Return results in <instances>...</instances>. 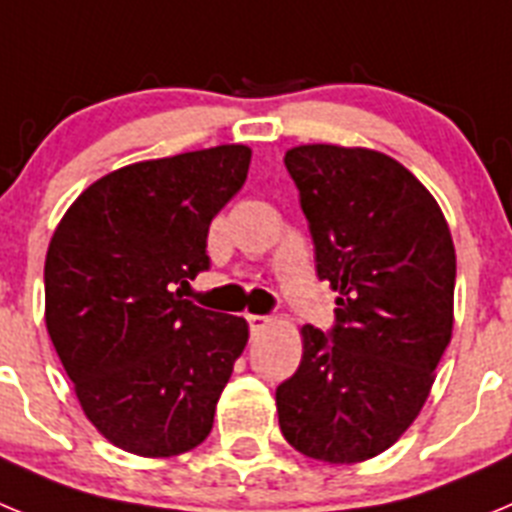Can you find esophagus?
I'll return each mask as SVG.
<instances>
[{"mask_svg": "<svg viewBox=\"0 0 512 512\" xmlns=\"http://www.w3.org/2000/svg\"><path fill=\"white\" fill-rule=\"evenodd\" d=\"M271 323H274V320H271L269 315H248V325H251V333H261V330L269 328Z\"/></svg>", "mask_w": 512, "mask_h": 512, "instance_id": "obj_1", "label": "esophagus"}]
</instances>
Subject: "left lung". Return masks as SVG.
I'll use <instances>...</instances> for the list:
<instances>
[{
  "instance_id": "left-lung-1",
  "label": "left lung",
  "mask_w": 512,
  "mask_h": 512,
  "mask_svg": "<svg viewBox=\"0 0 512 512\" xmlns=\"http://www.w3.org/2000/svg\"><path fill=\"white\" fill-rule=\"evenodd\" d=\"M284 166L338 307L328 333L302 325L279 428L305 456L354 464L390 449L431 392L454 328V241L431 192L384 153L315 143Z\"/></svg>"
}]
</instances>
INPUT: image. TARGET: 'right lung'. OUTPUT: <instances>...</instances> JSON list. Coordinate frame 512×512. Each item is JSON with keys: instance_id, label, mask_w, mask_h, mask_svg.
<instances>
[{"instance_id": "add662e5", "label": "right lung", "mask_w": 512, "mask_h": 512, "mask_svg": "<svg viewBox=\"0 0 512 512\" xmlns=\"http://www.w3.org/2000/svg\"><path fill=\"white\" fill-rule=\"evenodd\" d=\"M248 164L246 146L130 164L84 189L53 233L48 336L84 415L117 449L158 459L210 436L248 325L176 287L210 269L212 217Z\"/></svg>"}]
</instances>
